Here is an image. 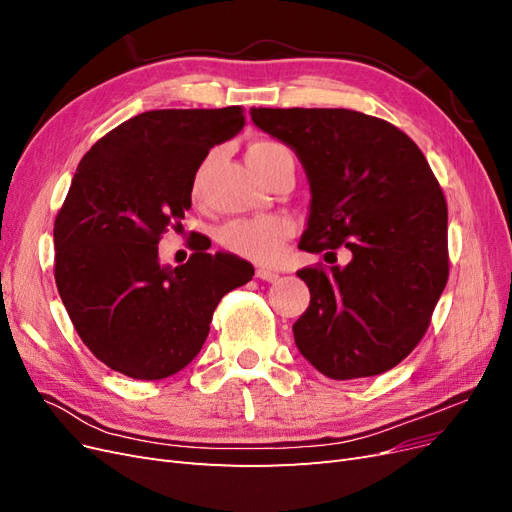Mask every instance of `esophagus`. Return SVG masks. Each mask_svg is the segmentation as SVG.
<instances>
[{"instance_id": "obj_1", "label": "esophagus", "mask_w": 512, "mask_h": 512, "mask_svg": "<svg viewBox=\"0 0 512 512\" xmlns=\"http://www.w3.org/2000/svg\"><path fill=\"white\" fill-rule=\"evenodd\" d=\"M256 277H260L262 282H277V280H280V273L271 271V269H267V267H258V269H256Z\"/></svg>"}]
</instances>
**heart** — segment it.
<instances>
[{
	"instance_id": "1",
	"label": "heart",
	"mask_w": 512,
	"mask_h": 512,
	"mask_svg": "<svg viewBox=\"0 0 512 512\" xmlns=\"http://www.w3.org/2000/svg\"><path fill=\"white\" fill-rule=\"evenodd\" d=\"M280 158H292V153L286 145L269 141L252 143L247 147V162L252 168H262ZM200 185H194V194H198ZM294 226L288 218L282 215H269V218H250V220H235L222 228L220 241L226 250L235 252L243 258H250L256 262H275L282 258L286 241L292 237Z\"/></svg>"
}]
</instances>
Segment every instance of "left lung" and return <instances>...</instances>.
Listing matches in <instances>:
<instances>
[{
	"label": "left lung",
	"mask_w": 512,
	"mask_h": 512,
	"mask_svg": "<svg viewBox=\"0 0 512 512\" xmlns=\"http://www.w3.org/2000/svg\"><path fill=\"white\" fill-rule=\"evenodd\" d=\"M260 130L290 145L312 207L299 243L342 267H305L309 307L294 342L333 380L378 376L418 346L448 280V209L423 151L393 123L348 108H252Z\"/></svg>",
	"instance_id": "1"
}]
</instances>
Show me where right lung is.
<instances>
[{
    "instance_id": "add662e5",
    "label": "right lung",
    "mask_w": 512,
    "mask_h": 512,
    "mask_svg": "<svg viewBox=\"0 0 512 512\" xmlns=\"http://www.w3.org/2000/svg\"><path fill=\"white\" fill-rule=\"evenodd\" d=\"M241 106L162 108L104 134L55 218V282L83 344L134 380L177 374L203 348L215 307L254 267L196 243L162 267L158 243L192 207L198 166L241 132Z\"/></svg>"
}]
</instances>
